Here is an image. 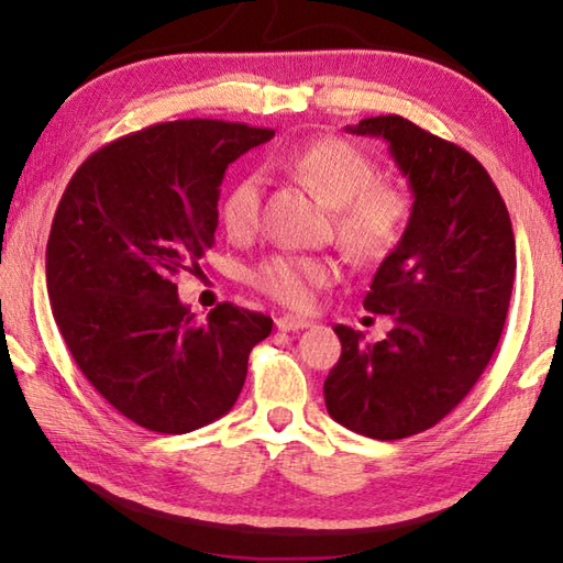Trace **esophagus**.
I'll return each mask as SVG.
<instances>
[{
	"label": "esophagus",
	"mask_w": 563,
	"mask_h": 563,
	"mask_svg": "<svg viewBox=\"0 0 563 563\" xmlns=\"http://www.w3.org/2000/svg\"><path fill=\"white\" fill-rule=\"evenodd\" d=\"M275 327H278L280 332H297V329H307V327H312V322H310V319H305V317L283 314V317L275 319Z\"/></svg>",
	"instance_id": "esophagus-1"
}]
</instances>
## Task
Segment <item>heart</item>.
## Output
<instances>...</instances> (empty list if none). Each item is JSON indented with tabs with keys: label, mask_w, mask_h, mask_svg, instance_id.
I'll use <instances>...</instances> for the list:
<instances>
[{
	"label": "heart",
	"mask_w": 563,
	"mask_h": 563,
	"mask_svg": "<svg viewBox=\"0 0 563 563\" xmlns=\"http://www.w3.org/2000/svg\"><path fill=\"white\" fill-rule=\"evenodd\" d=\"M280 168L334 207V231L354 261H378L400 244L410 222V197L400 185L378 180V165L366 151L336 136L305 141L283 153ZM263 212V178L244 173L227 187L219 219L234 241L256 236ZM332 258L275 253L249 271V283L271 300L307 310L317 290L336 280Z\"/></svg>",
	"instance_id": "heart-1"
}]
</instances>
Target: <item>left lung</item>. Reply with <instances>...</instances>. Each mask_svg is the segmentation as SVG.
Listing matches in <instances>:
<instances>
[{"label":"left lung","mask_w":563,"mask_h":563,"mask_svg":"<svg viewBox=\"0 0 563 563\" xmlns=\"http://www.w3.org/2000/svg\"><path fill=\"white\" fill-rule=\"evenodd\" d=\"M349 131L388 141L415 202L363 297L368 312L393 314L395 324L376 344L334 327L341 356L324 402L351 432L393 442L442 422L486 371L510 307L515 234L488 170L456 143L398 114Z\"/></svg>","instance_id":"obj_1"}]
</instances>
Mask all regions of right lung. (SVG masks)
<instances>
[{
    "label": "right lung",
    "mask_w": 563,
    "mask_h": 563,
    "mask_svg": "<svg viewBox=\"0 0 563 563\" xmlns=\"http://www.w3.org/2000/svg\"><path fill=\"white\" fill-rule=\"evenodd\" d=\"M273 134L217 119L146 126L95 151L55 209V324L92 388L151 432L185 434L227 415L251 349L271 334V317L231 302L197 322L173 278L200 271L214 244L229 163Z\"/></svg>",
    "instance_id": "add662e5"
}]
</instances>
